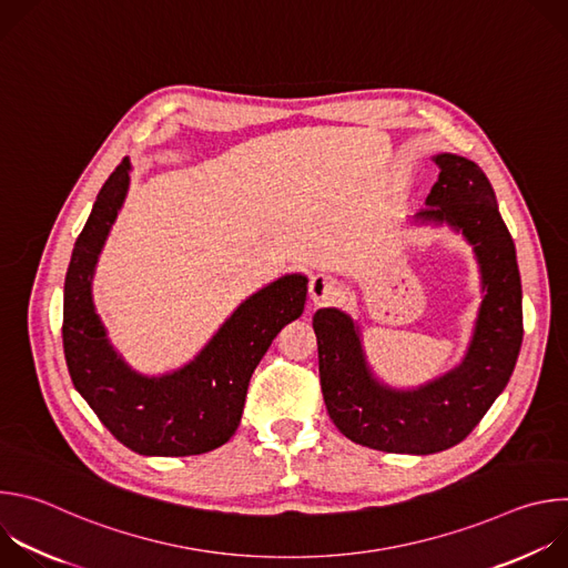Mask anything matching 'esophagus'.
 Instances as JSON below:
<instances>
[{"label":"esophagus","mask_w":568,"mask_h":568,"mask_svg":"<svg viewBox=\"0 0 568 568\" xmlns=\"http://www.w3.org/2000/svg\"><path fill=\"white\" fill-rule=\"evenodd\" d=\"M339 296L337 278L328 274H316L310 278V298L314 305H328L335 303Z\"/></svg>","instance_id":"esophagus-1"}]
</instances>
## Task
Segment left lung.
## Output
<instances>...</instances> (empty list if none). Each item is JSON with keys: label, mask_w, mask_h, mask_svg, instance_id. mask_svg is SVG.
Segmentation results:
<instances>
[{"label": "left lung", "mask_w": 568, "mask_h": 568, "mask_svg": "<svg viewBox=\"0 0 568 568\" xmlns=\"http://www.w3.org/2000/svg\"><path fill=\"white\" fill-rule=\"evenodd\" d=\"M434 161L438 182L414 220L460 231L480 270L483 301L463 362L418 388H390L373 375L346 312L321 307L312 316L331 420L353 443L393 454H436L465 440L506 388L524 339L515 242L490 180L465 156L443 152Z\"/></svg>", "instance_id": "1"}]
</instances>
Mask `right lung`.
Returning a JSON list of instances; mask_svg holds the SVG:
<instances>
[{
    "mask_svg": "<svg viewBox=\"0 0 568 568\" xmlns=\"http://www.w3.org/2000/svg\"><path fill=\"white\" fill-rule=\"evenodd\" d=\"M130 186L128 156L103 184L64 278L62 346L75 390L116 440L143 456H195L237 429L254 368L285 323L303 314L307 278L287 274L242 301L186 366L150 377L125 364L92 301L105 237Z\"/></svg>",
    "mask_w": 568,
    "mask_h": 568,
    "instance_id": "1",
    "label": "right lung"
}]
</instances>
